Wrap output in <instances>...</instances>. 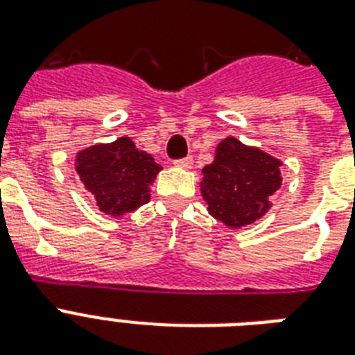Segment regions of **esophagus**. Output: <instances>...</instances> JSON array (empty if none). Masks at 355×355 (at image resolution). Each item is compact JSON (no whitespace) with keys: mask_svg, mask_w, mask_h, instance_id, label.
Wrapping results in <instances>:
<instances>
[{"mask_svg":"<svg viewBox=\"0 0 355 355\" xmlns=\"http://www.w3.org/2000/svg\"><path fill=\"white\" fill-rule=\"evenodd\" d=\"M175 166L182 167V169H191V166H193V158H191V156H186V158L175 160Z\"/></svg>","mask_w":355,"mask_h":355,"instance_id":"1","label":"esophagus"}]
</instances>
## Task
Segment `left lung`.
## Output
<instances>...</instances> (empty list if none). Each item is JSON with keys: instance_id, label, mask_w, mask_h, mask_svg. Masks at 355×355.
<instances>
[{"instance_id": "left-lung-1", "label": "left lung", "mask_w": 355, "mask_h": 355, "mask_svg": "<svg viewBox=\"0 0 355 355\" xmlns=\"http://www.w3.org/2000/svg\"><path fill=\"white\" fill-rule=\"evenodd\" d=\"M282 162L239 139L217 145L216 160L202 169L200 191L208 211L230 228H241L263 217L270 195L282 186Z\"/></svg>"}]
</instances>
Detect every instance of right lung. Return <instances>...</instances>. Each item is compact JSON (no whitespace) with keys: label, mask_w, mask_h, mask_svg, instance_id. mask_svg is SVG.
<instances>
[{"label":"right lung","mask_w":355,"mask_h":355,"mask_svg":"<svg viewBox=\"0 0 355 355\" xmlns=\"http://www.w3.org/2000/svg\"><path fill=\"white\" fill-rule=\"evenodd\" d=\"M75 169L80 182L96 197L99 210L119 217L149 202V186L162 166L125 136L80 150Z\"/></svg>","instance_id":"right-lung-1"}]
</instances>
